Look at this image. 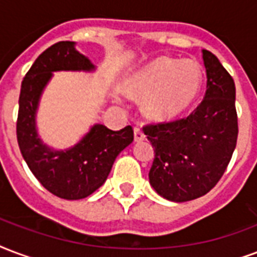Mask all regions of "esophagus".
<instances>
[{
    "instance_id": "esophagus-1",
    "label": "esophagus",
    "mask_w": 257,
    "mask_h": 257,
    "mask_svg": "<svg viewBox=\"0 0 257 257\" xmlns=\"http://www.w3.org/2000/svg\"><path fill=\"white\" fill-rule=\"evenodd\" d=\"M135 140H136V142H143V140H146V135H144V132H143L139 126H135Z\"/></svg>"
}]
</instances>
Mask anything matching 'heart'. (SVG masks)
<instances>
[{"label": "heart", "mask_w": 257, "mask_h": 257, "mask_svg": "<svg viewBox=\"0 0 257 257\" xmlns=\"http://www.w3.org/2000/svg\"><path fill=\"white\" fill-rule=\"evenodd\" d=\"M202 81V70L197 63L160 58L133 76L129 90L135 97H147L150 118L164 121L181 114L197 99Z\"/></svg>", "instance_id": "1"}]
</instances>
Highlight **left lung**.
<instances>
[{"label":"left lung","instance_id":"8db88e82","mask_svg":"<svg viewBox=\"0 0 257 257\" xmlns=\"http://www.w3.org/2000/svg\"><path fill=\"white\" fill-rule=\"evenodd\" d=\"M206 93L189 115L146 125L155 151L150 183L174 202L199 198L224 175L238 135L234 82L215 55L202 50Z\"/></svg>","mask_w":257,"mask_h":257}]
</instances>
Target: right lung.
Masks as SVG:
<instances>
[{
  "label": "right lung",
  "mask_w": 257,
  "mask_h": 257,
  "mask_svg": "<svg viewBox=\"0 0 257 257\" xmlns=\"http://www.w3.org/2000/svg\"><path fill=\"white\" fill-rule=\"evenodd\" d=\"M60 70L91 71L94 66L72 42H59L39 55L21 83L17 143L29 170L50 193L63 199H82L105 183L117 155L133 142V129L128 125L111 131L97 124L70 150L54 151L44 146L37 137L35 114L44 86L52 72Z\"/></svg>",
  "instance_id": "1"
}]
</instances>
